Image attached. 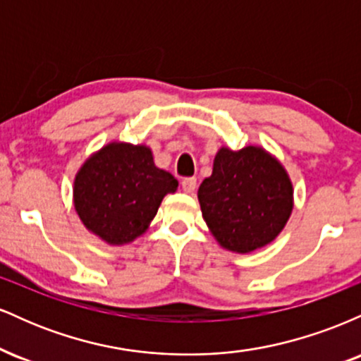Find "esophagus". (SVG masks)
<instances>
[{
  "label": "esophagus",
  "instance_id": "1",
  "mask_svg": "<svg viewBox=\"0 0 361 361\" xmlns=\"http://www.w3.org/2000/svg\"><path fill=\"white\" fill-rule=\"evenodd\" d=\"M181 188H183L186 193H193L195 188H197V178H183V180H181Z\"/></svg>",
  "mask_w": 361,
  "mask_h": 361
}]
</instances>
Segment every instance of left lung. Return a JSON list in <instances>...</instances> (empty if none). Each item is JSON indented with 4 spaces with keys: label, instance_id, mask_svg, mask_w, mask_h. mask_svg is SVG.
I'll return each instance as SVG.
<instances>
[{
    "label": "left lung",
    "instance_id": "left-lung-1",
    "mask_svg": "<svg viewBox=\"0 0 361 361\" xmlns=\"http://www.w3.org/2000/svg\"><path fill=\"white\" fill-rule=\"evenodd\" d=\"M292 183L275 157L261 147H222L212 176L198 188L207 226L222 247L250 252L271 243L292 212Z\"/></svg>",
    "mask_w": 361,
    "mask_h": 361
}]
</instances>
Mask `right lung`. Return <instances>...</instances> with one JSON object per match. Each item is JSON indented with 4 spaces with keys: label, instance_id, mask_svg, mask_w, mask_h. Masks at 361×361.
I'll use <instances>...</instances> for the list:
<instances>
[{
    "label": "right lung",
    "instance_id": "1",
    "mask_svg": "<svg viewBox=\"0 0 361 361\" xmlns=\"http://www.w3.org/2000/svg\"><path fill=\"white\" fill-rule=\"evenodd\" d=\"M176 188V178L154 166L151 149L109 144L76 175L74 207L91 233L126 244L147 229L164 195Z\"/></svg>",
    "mask_w": 361,
    "mask_h": 361
}]
</instances>
